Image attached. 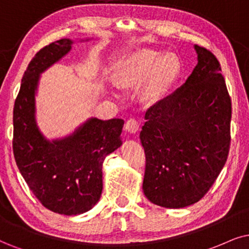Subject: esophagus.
<instances>
[{
    "label": "esophagus",
    "mask_w": 249,
    "mask_h": 249,
    "mask_svg": "<svg viewBox=\"0 0 249 249\" xmlns=\"http://www.w3.org/2000/svg\"><path fill=\"white\" fill-rule=\"evenodd\" d=\"M139 128H140L139 123H138L137 119L134 118H130L126 122V124H125V130L130 132V133H137V132L139 131Z\"/></svg>",
    "instance_id": "1"
}]
</instances>
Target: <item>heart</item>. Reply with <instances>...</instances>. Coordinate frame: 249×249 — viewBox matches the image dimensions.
Returning <instances> with one entry per match:
<instances>
[{
	"mask_svg": "<svg viewBox=\"0 0 249 249\" xmlns=\"http://www.w3.org/2000/svg\"><path fill=\"white\" fill-rule=\"evenodd\" d=\"M179 72L177 59L153 49H140L119 57L112 67V80L121 88L143 84L142 97L155 102L174 84Z\"/></svg>",
	"mask_w": 249,
	"mask_h": 249,
	"instance_id": "1",
	"label": "heart"
}]
</instances>
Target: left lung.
I'll list each match as a JSON object with an SVG mask.
<instances>
[{"instance_id": "obj_1", "label": "left lung", "mask_w": 249, "mask_h": 249, "mask_svg": "<svg viewBox=\"0 0 249 249\" xmlns=\"http://www.w3.org/2000/svg\"><path fill=\"white\" fill-rule=\"evenodd\" d=\"M194 49L193 72L147 110L140 132L146 154L143 193L164 208H184L202 199L221 174L231 141V99L221 65L208 49Z\"/></svg>"}]
</instances>
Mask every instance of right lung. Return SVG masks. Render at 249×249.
Returning <instances> with one entry per match:
<instances>
[{
	"label": "right lung",
	"instance_id": "right-lung-1",
	"mask_svg": "<svg viewBox=\"0 0 249 249\" xmlns=\"http://www.w3.org/2000/svg\"><path fill=\"white\" fill-rule=\"evenodd\" d=\"M73 41L61 39L43 47L30 62L14 107L12 148L18 169L37 200L61 215H80L102 193L106 156L122 146L124 121L87 119L73 133L48 140L36 119L40 75L70 52Z\"/></svg>",
	"mask_w": 249,
	"mask_h": 249
}]
</instances>
